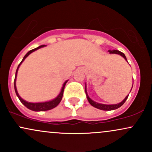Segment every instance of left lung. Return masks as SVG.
I'll use <instances>...</instances> for the list:
<instances>
[{
	"label": "left lung",
	"instance_id": "8db88e82",
	"mask_svg": "<svg viewBox=\"0 0 152 152\" xmlns=\"http://www.w3.org/2000/svg\"><path fill=\"white\" fill-rule=\"evenodd\" d=\"M109 52L110 53H116V54H119V55H121V56H123L125 60L127 61V59L126 58V56H125L124 53H123L122 52L119 51V50H109ZM85 91H86V96H87V99H88V102L90 103V104L91 106H93L94 107L96 108V109H101V110H104V111H111V110H114V109H118V108L121 107V106L123 105L124 104L125 102L126 101L127 98H128L129 95L127 96L124 99L123 101L121 103H119V104H112V105H106V104H99V103H96L95 102H94V101H92L91 99L89 97H88V94L86 93V87H85Z\"/></svg>",
	"mask_w": 152,
	"mask_h": 152
}]
</instances>
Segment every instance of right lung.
<instances>
[{
    "mask_svg": "<svg viewBox=\"0 0 152 152\" xmlns=\"http://www.w3.org/2000/svg\"><path fill=\"white\" fill-rule=\"evenodd\" d=\"M45 46V45H42V46H40L37 47V48H34V49H32L31 50H29L28 52L26 54L25 56L23 57V60L21 61V62L19 64V65L18 66V68H17V70H16V72H15V79H14V88H15V94H16L17 96L18 97L19 100L20 101V102L22 103L23 104L24 106H26V107H27L28 109L32 110V111H48V110H50V109H53V108H55L56 106H57L58 105L59 103L61 102V101L62 99V97H63V94H64V88H65V86H66V83H67L68 81H66L65 83H64V85H63V87H62V89L61 91L60 94H59V95L58 96L56 97V99H54L52 101H49V102H42V103H30V102H26L25 100H23V99L20 98V96L18 95V91H17V89H16V86H15V80H16V76H17V72H18V69L19 68V66H20V64H21V63L24 60H25V58L26 57L28 56L29 55V54L32 53V52L35 51L36 50L38 49V48H41V47H43Z\"/></svg>",
    "mask_w": 152,
    "mask_h": 152,
    "instance_id": "add662e5",
    "label": "right lung"
}]
</instances>
